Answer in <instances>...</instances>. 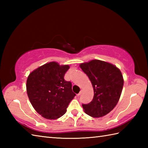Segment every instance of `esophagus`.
<instances>
[{"mask_svg": "<svg viewBox=\"0 0 148 148\" xmlns=\"http://www.w3.org/2000/svg\"><path fill=\"white\" fill-rule=\"evenodd\" d=\"M82 92H83V90H81L80 91V92H79V93H78V94H77V96H79V95H81V93H82Z\"/></svg>", "mask_w": 148, "mask_h": 148, "instance_id": "34e87169", "label": "esophagus"}]
</instances>
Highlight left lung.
Returning <instances> with one entry per match:
<instances>
[{"label": "left lung", "instance_id": "8db88e82", "mask_svg": "<svg viewBox=\"0 0 148 148\" xmlns=\"http://www.w3.org/2000/svg\"><path fill=\"white\" fill-rule=\"evenodd\" d=\"M79 67L92 84V101L82 104L84 112L93 118L108 114L115 108L120 98L124 80L120 70L110 63L92 60Z\"/></svg>", "mask_w": 148, "mask_h": 148}]
</instances>
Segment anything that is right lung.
I'll return each mask as SVG.
<instances>
[{"label":"right lung","instance_id":"add662e5","mask_svg":"<svg viewBox=\"0 0 148 148\" xmlns=\"http://www.w3.org/2000/svg\"><path fill=\"white\" fill-rule=\"evenodd\" d=\"M69 65L51 62L30 73L27 80V92L34 109L43 118L56 119L64 115L76 96L72 84L64 76Z\"/></svg>","mask_w":148,"mask_h":148}]
</instances>
